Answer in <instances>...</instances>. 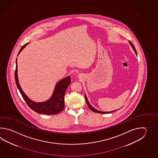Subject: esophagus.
Segmentation results:
<instances>
[{"instance_id": "34e87169", "label": "esophagus", "mask_w": 158, "mask_h": 158, "mask_svg": "<svg viewBox=\"0 0 158 158\" xmlns=\"http://www.w3.org/2000/svg\"><path fill=\"white\" fill-rule=\"evenodd\" d=\"M78 77H80V74H79V75H78Z\"/></svg>"}]
</instances>
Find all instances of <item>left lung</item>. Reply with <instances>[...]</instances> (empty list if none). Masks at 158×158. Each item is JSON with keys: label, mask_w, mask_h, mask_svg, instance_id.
<instances>
[{"label": "left lung", "mask_w": 158, "mask_h": 158, "mask_svg": "<svg viewBox=\"0 0 158 158\" xmlns=\"http://www.w3.org/2000/svg\"><path fill=\"white\" fill-rule=\"evenodd\" d=\"M129 44H131V47H132V48H133V50H134V51H135V54H136V55H137V51L135 50V47H134L133 44H132L131 42H129ZM85 100H86V103H87L88 107H89V108L90 109L91 111H93L94 112L98 113V114H109V113H111V112H114V111H116V110H114V111H110V112H103V111H99V110H96L95 108H94L90 104V103H89V101H88V99H87V97H86V94H85Z\"/></svg>", "instance_id": "left-lung-1"}]
</instances>
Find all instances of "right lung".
I'll return each instance as SVG.
<instances>
[{
    "mask_svg": "<svg viewBox=\"0 0 158 158\" xmlns=\"http://www.w3.org/2000/svg\"><path fill=\"white\" fill-rule=\"evenodd\" d=\"M27 44H25L24 46L21 48L20 50L18 53V55ZM16 69L15 72L16 84L17 85L18 89L20 92L22 97L26 102L27 106L31 110L36 112L38 114H57L64 110V95H65V91L67 90V89L69 85V84H71L70 76L64 78L57 82L55 87L53 94L48 100L44 102L37 103L30 100L22 90L18 80L17 59L16 61Z\"/></svg>",
    "mask_w": 158,
    "mask_h": 158,
    "instance_id": "1",
    "label": "right lung"
}]
</instances>
